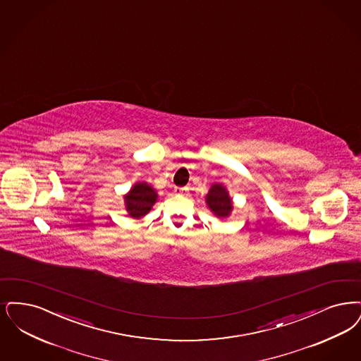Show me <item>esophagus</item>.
Segmentation results:
<instances>
[{"label": "esophagus", "instance_id": "34e87169", "mask_svg": "<svg viewBox=\"0 0 361 361\" xmlns=\"http://www.w3.org/2000/svg\"><path fill=\"white\" fill-rule=\"evenodd\" d=\"M188 192V188H174L176 195H185Z\"/></svg>", "mask_w": 361, "mask_h": 361}]
</instances>
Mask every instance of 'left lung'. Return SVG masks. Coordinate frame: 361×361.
<instances>
[{
  "label": "left lung",
  "instance_id": "obj_1",
  "mask_svg": "<svg viewBox=\"0 0 361 361\" xmlns=\"http://www.w3.org/2000/svg\"><path fill=\"white\" fill-rule=\"evenodd\" d=\"M205 202L209 211L219 219L230 216L233 209V202L230 196V192L220 183H214L211 185L205 196Z\"/></svg>",
  "mask_w": 361,
  "mask_h": 361
}]
</instances>
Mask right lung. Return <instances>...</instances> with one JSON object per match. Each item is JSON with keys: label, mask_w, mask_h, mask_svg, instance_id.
<instances>
[{"label": "right lung", "mask_w": 361, "mask_h": 361, "mask_svg": "<svg viewBox=\"0 0 361 361\" xmlns=\"http://www.w3.org/2000/svg\"><path fill=\"white\" fill-rule=\"evenodd\" d=\"M157 199V190L146 181H137L123 196L126 211L129 216L135 220L147 215Z\"/></svg>", "instance_id": "1"}]
</instances>
